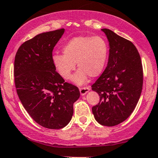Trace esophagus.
Returning a JSON list of instances; mask_svg holds the SVG:
<instances>
[{
	"instance_id": "obj_1",
	"label": "esophagus",
	"mask_w": 158,
	"mask_h": 158,
	"mask_svg": "<svg viewBox=\"0 0 158 158\" xmlns=\"http://www.w3.org/2000/svg\"><path fill=\"white\" fill-rule=\"evenodd\" d=\"M79 90L81 95H85L90 90V89L89 87H82V88H79Z\"/></svg>"
}]
</instances>
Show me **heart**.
I'll return each instance as SVG.
<instances>
[{"mask_svg": "<svg viewBox=\"0 0 158 158\" xmlns=\"http://www.w3.org/2000/svg\"><path fill=\"white\" fill-rule=\"evenodd\" d=\"M108 45L100 36H78L72 38L63 47L64 55L55 54L52 62L57 72L69 80L77 63L80 69L72 77L76 84L85 83L87 77H97L104 69L108 57Z\"/></svg>", "mask_w": 158, "mask_h": 158, "instance_id": "b5f03b06", "label": "heart"}]
</instances>
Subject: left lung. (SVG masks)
Listing matches in <instances>:
<instances>
[{"label":"left lung","mask_w":158,"mask_h":158,"mask_svg":"<svg viewBox=\"0 0 158 158\" xmlns=\"http://www.w3.org/2000/svg\"><path fill=\"white\" fill-rule=\"evenodd\" d=\"M101 30L109 40V60L92 86L100 96V102L92 110L100 124L114 127L127 120L136 107L143 88V66L132 43L110 29Z\"/></svg>","instance_id":"left-lung-1"}]
</instances>
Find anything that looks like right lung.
Wrapping results in <instances>:
<instances>
[{"mask_svg":"<svg viewBox=\"0 0 158 158\" xmlns=\"http://www.w3.org/2000/svg\"><path fill=\"white\" fill-rule=\"evenodd\" d=\"M64 31L36 35L20 46L15 57V83L20 102L36 123L51 129L69 123L73 103L80 97L78 88L65 82L52 62L53 49Z\"/></svg>","mask_w":158,"mask_h":158,"instance_id":"right-lung-1","label":"right lung"}]
</instances>
